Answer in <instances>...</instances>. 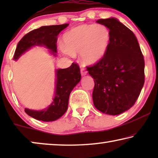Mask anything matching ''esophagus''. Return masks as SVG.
<instances>
[{"label":"esophagus","mask_w":158,"mask_h":158,"mask_svg":"<svg viewBox=\"0 0 158 158\" xmlns=\"http://www.w3.org/2000/svg\"><path fill=\"white\" fill-rule=\"evenodd\" d=\"M81 73L82 76H84V75H85L86 74H87V71L85 70V69L84 68H81Z\"/></svg>","instance_id":"obj_1"}]
</instances>
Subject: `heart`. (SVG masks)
Returning a JSON list of instances; mask_svg holds the SVG:
<instances>
[{
  "mask_svg": "<svg viewBox=\"0 0 158 158\" xmlns=\"http://www.w3.org/2000/svg\"><path fill=\"white\" fill-rule=\"evenodd\" d=\"M111 40V33L101 24H83L73 28L64 34L62 52L68 56L81 54V60L87 64H94L103 59Z\"/></svg>",
  "mask_w": 158,
  "mask_h": 158,
  "instance_id": "b5f03b06",
  "label": "heart"
}]
</instances>
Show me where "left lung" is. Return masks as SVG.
<instances>
[{
  "label": "left lung",
  "mask_w": 158,
  "mask_h": 158,
  "mask_svg": "<svg viewBox=\"0 0 158 158\" xmlns=\"http://www.w3.org/2000/svg\"><path fill=\"white\" fill-rule=\"evenodd\" d=\"M111 40L103 59L88 73L94 79L93 101L102 113L118 115L133 106L144 83V60L135 34L117 19H99Z\"/></svg>",
  "instance_id": "1"
}]
</instances>
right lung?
Returning <instances> with one entry per match:
<instances>
[{
  "label": "right lung",
  "instance_id": "right-lung-1",
  "mask_svg": "<svg viewBox=\"0 0 158 158\" xmlns=\"http://www.w3.org/2000/svg\"><path fill=\"white\" fill-rule=\"evenodd\" d=\"M68 25L64 23L44 26L29 32L18 43L14 60H17L23 53L35 46L46 47L52 55L56 57L57 36ZM55 76V96L51 104L41 111L25 109L26 113L32 118L43 122H53L66 112L70 93L81 81L80 68L76 63H73L68 68L56 70Z\"/></svg>",
  "mask_w": 158,
  "mask_h": 158
}]
</instances>
